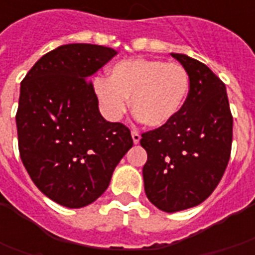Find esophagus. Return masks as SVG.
<instances>
[{"label": "esophagus", "instance_id": "obj_1", "mask_svg": "<svg viewBox=\"0 0 255 255\" xmlns=\"http://www.w3.org/2000/svg\"><path fill=\"white\" fill-rule=\"evenodd\" d=\"M131 135H132V140H133V143L136 144L139 143V140H140V133L136 131V129H133L132 132H131Z\"/></svg>", "mask_w": 255, "mask_h": 255}]
</instances>
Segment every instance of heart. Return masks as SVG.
<instances>
[{"label": "heart", "mask_w": 255, "mask_h": 255, "mask_svg": "<svg viewBox=\"0 0 255 255\" xmlns=\"http://www.w3.org/2000/svg\"><path fill=\"white\" fill-rule=\"evenodd\" d=\"M93 90L108 120H120L131 98L135 116L144 126L158 128L179 115L188 95L190 76L179 63L135 58L117 63L109 79L95 78Z\"/></svg>", "instance_id": "1"}]
</instances>
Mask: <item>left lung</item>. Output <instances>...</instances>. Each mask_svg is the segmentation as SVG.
Masks as SVG:
<instances>
[{
    "mask_svg": "<svg viewBox=\"0 0 255 255\" xmlns=\"http://www.w3.org/2000/svg\"><path fill=\"white\" fill-rule=\"evenodd\" d=\"M190 76L184 105L171 123L142 133L144 191L154 206L179 212L202 203L228 165L232 115L225 84L205 64L172 53Z\"/></svg>",
    "mask_w": 255,
    "mask_h": 255,
    "instance_id": "obj_1",
    "label": "left lung"
}]
</instances>
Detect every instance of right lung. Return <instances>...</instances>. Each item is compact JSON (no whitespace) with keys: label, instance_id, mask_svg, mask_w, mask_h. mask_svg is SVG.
<instances>
[{"label":"right lung","instance_id":"obj_1","mask_svg":"<svg viewBox=\"0 0 255 255\" xmlns=\"http://www.w3.org/2000/svg\"><path fill=\"white\" fill-rule=\"evenodd\" d=\"M116 56L111 47L71 43L46 53L20 87V158L47 198L83 208L101 197L132 147L129 128L106 122L89 76Z\"/></svg>","mask_w":255,"mask_h":255}]
</instances>
